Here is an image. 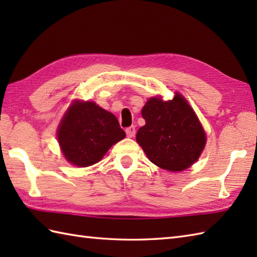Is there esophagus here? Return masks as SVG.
Returning a JSON list of instances; mask_svg holds the SVG:
<instances>
[{
	"label": "esophagus",
	"instance_id": "obj_1",
	"mask_svg": "<svg viewBox=\"0 0 257 257\" xmlns=\"http://www.w3.org/2000/svg\"><path fill=\"white\" fill-rule=\"evenodd\" d=\"M125 134H127V137L129 138H133L134 136L136 135V128L135 125H130L127 129H125Z\"/></svg>",
	"mask_w": 257,
	"mask_h": 257
}]
</instances>
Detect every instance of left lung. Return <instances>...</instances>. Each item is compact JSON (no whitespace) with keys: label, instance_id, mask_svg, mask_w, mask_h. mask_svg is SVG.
Here are the masks:
<instances>
[{"label":"left lung","instance_id":"8db88e82","mask_svg":"<svg viewBox=\"0 0 257 257\" xmlns=\"http://www.w3.org/2000/svg\"><path fill=\"white\" fill-rule=\"evenodd\" d=\"M146 124L136 140L148 159L168 171H183L199 159L206 136L187 99L177 92L171 100L152 97L141 110Z\"/></svg>","mask_w":257,"mask_h":257}]
</instances>
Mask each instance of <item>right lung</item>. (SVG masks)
<instances>
[{
    "instance_id": "right-lung-1",
    "label": "right lung",
    "mask_w": 257,
    "mask_h": 257,
    "mask_svg": "<svg viewBox=\"0 0 257 257\" xmlns=\"http://www.w3.org/2000/svg\"><path fill=\"white\" fill-rule=\"evenodd\" d=\"M124 137L114 114L94 101H73L57 129L65 159L83 168L100 161L111 146Z\"/></svg>"
}]
</instances>
